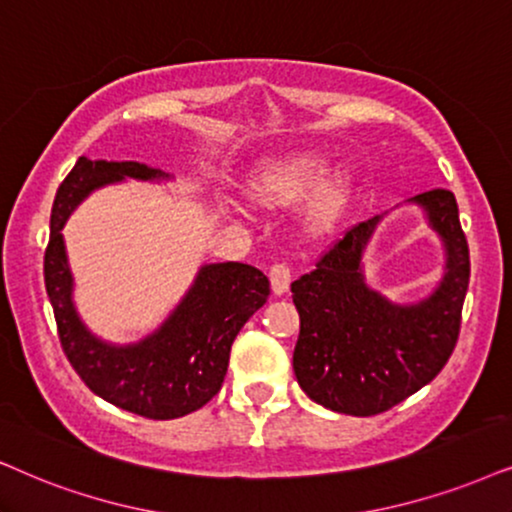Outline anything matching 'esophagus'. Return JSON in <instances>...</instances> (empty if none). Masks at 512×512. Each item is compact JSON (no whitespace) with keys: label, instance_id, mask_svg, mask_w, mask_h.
<instances>
[{"label":"esophagus","instance_id":"esophagus-1","mask_svg":"<svg viewBox=\"0 0 512 512\" xmlns=\"http://www.w3.org/2000/svg\"><path fill=\"white\" fill-rule=\"evenodd\" d=\"M269 281H271V290H274V295L288 293V288H290V269L286 267V264H281V262L271 264Z\"/></svg>","mask_w":512,"mask_h":512}]
</instances>
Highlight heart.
<instances>
[{
	"label": "heart",
	"mask_w": 512,
	"mask_h": 512,
	"mask_svg": "<svg viewBox=\"0 0 512 512\" xmlns=\"http://www.w3.org/2000/svg\"><path fill=\"white\" fill-rule=\"evenodd\" d=\"M328 155L321 151H288L264 158L252 167L245 181V193L255 205L267 210H281L295 205L306 193L302 208V226L319 236L340 222L349 198H352L357 167L342 160L331 170Z\"/></svg>",
	"instance_id": "heart-1"
}]
</instances>
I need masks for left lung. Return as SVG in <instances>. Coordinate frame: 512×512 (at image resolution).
Instances as JSON below:
<instances>
[{"instance_id":"left-lung-1","label":"left lung","mask_w":512,"mask_h":512,"mask_svg":"<svg viewBox=\"0 0 512 512\" xmlns=\"http://www.w3.org/2000/svg\"><path fill=\"white\" fill-rule=\"evenodd\" d=\"M442 238L444 274L418 302H392L364 276V250L383 215L349 229L316 269L293 281L300 338L295 378L309 399L347 416H375L411 397L442 371L461 331L470 281L468 241L454 193L409 198Z\"/></svg>"}]
</instances>
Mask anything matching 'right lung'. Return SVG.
<instances>
[{
    "label": "right lung",
    "mask_w": 512,
    "mask_h": 512,
    "mask_svg": "<svg viewBox=\"0 0 512 512\" xmlns=\"http://www.w3.org/2000/svg\"><path fill=\"white\" fill-rule=\"evenodd\" d=\"M125 179L165 181L170 174L134 160H92L82 155L51 208L44 252V286L54 307L61 347L94 394L137 416L181 418L198 411L224 383L236 335L269 297V278L241 262L203 264L174 312L139 342L113 345L89 331L73 302V274L63 224L89 193Z\"/></svg>",
    "instance_id": "1"
}]
</instances>
